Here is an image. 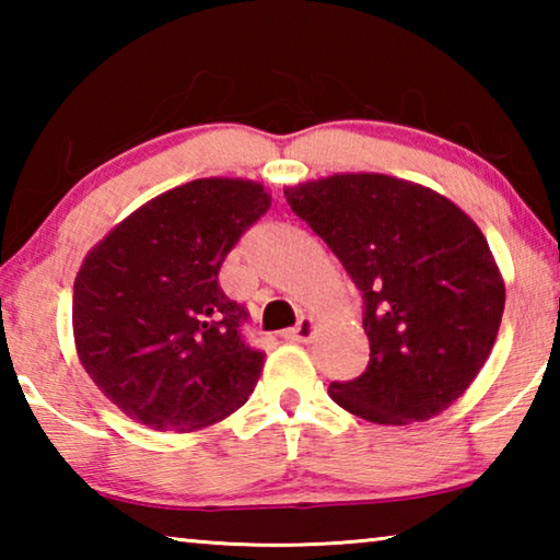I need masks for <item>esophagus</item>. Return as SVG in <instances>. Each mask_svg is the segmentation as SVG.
Masks as SVG:
<instances>
[{
    "label": "esophagus",
    "instance_id": "obj_1",
    "mask_svg": "<svg viewBox=\"0 0 560 560\" xmlns=\"http://www.w3.org/2000/svg\"><path fill=\"white\" fill-rule=\"evenodd\" d=\"M316 330H318L316 320L311 318V316H303V318L299 320V324H296V328H291V330H289L287 338H291V340H299V343H308V340L316 336Z\"/></svg>",
    "mask_w": 560,
    "mask_h": 560
}]
</instances>
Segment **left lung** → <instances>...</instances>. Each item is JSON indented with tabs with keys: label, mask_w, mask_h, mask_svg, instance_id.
<instances>
[{
	"label": "left lung",
	"mask_w": 560,
	"mask_h": 560,
	"mask_svg": "<svg viewBox=\"0 0 560 560\" xmlns=\"http://www.w3.org/2000/svg\"><path fill=\"white\" fill-rule=\"evenodd\" d=\"M287 202L363 291L365 373L328 395L360 420L440 415L485 368L506 287L485 234L434 189L381 173H336L283 187Z\"/></svg>",
	"instance_id": "obj_1"
}]
</instances>
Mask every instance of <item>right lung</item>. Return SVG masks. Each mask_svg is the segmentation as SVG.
Masks as SVG:
<instances>
[{"mask_svg":"<svg viewBox=\"0 0 560 560\" xmlns=\"http://www.w3.org/2000/svg\"><path fill=\"white\" fill-rule=\"evenodd\" d=\"M271 207L261 183L202 177L118 222L73 281V343L83 371L122 415L150 430L195 432L240 410L264 353L217 273Z\"/></svg>","mask_w":560,"mask_h":560,"instance_id":"right-lung-1","label":"right lung"}]
</instances>
